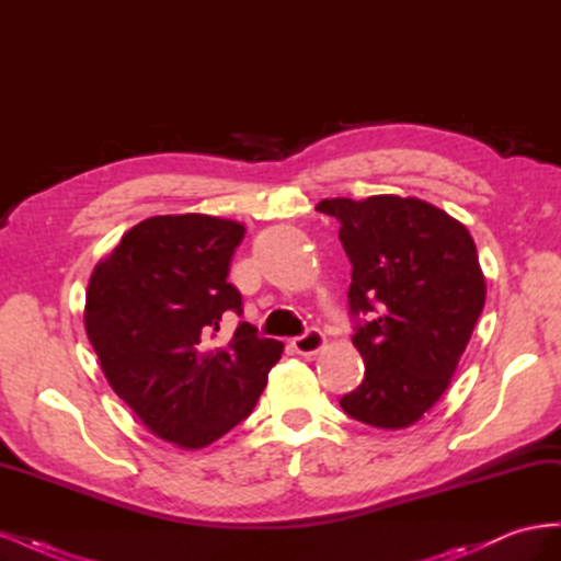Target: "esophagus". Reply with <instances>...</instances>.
<instances>
[{
  "label": "esophagus",
  "instance_id": "obj_1",
  "mask_svg": "<svg viewBox=\"0 0 561 561\" xmlns=\"http://www.w3.org/2000/svg\"><path fill=\"white\" fill-rule=\"evenodd\" d=\"M325 344H328L325 334H322V332L316 330V328H311V330L304 332L301 336H295V339H293V348H295L299 355H316L318 351L325 348Z\"/></svg>",
  "mask_w": 561,
  "mask_h": 561
}]
</instances>
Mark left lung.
I'll return each mask as SVG.
<instances>
[{"mask_svg": "<svg viewBox=\"0 0 561 561\" xmlns=\"http://www.w3.org/2000/svg\"><path fill=\"white\" fill-rule=\"evenodd\" d=\"M353 264L348 307L365 379L339 400L355 421L412 426L443 398L478 322L486 283L470 231L431 203L379 194L325 198Z\"/></svg>", "mask_w": 561, "mask_h": 561, "instance_id": "obj_1", "label": "left lung"}]
</instances>
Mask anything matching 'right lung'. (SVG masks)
Listing matches in <instances>:
<instances>
[{"instance_id":"add662e5","label":"right lung","mask_w":561,"mask_h":561,"mask_svg":"<svg viewBox=\"0 0 561 561\" xmlns=\"http://www.w3.org/2000/svg\"><path fill=\"white\" fill-rule=\"evenodd\" d=\"M241 222L157 215L124 233L93 268L83 325L114 393L157 437L208 447L250 416L283 344L241 322L217 342L227 311L243 313L227 283Z\"/></svg>"}]
</instances>
